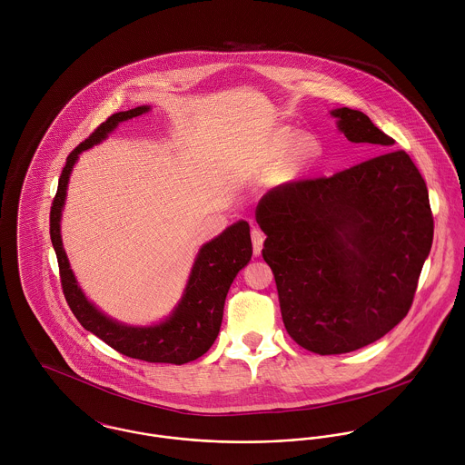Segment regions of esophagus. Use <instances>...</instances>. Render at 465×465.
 <instances>
[{
	"mask_svg": "<svg viewBox=\"0 0 465 465\" xmlns=\"http://www.w3.org/2000/svg\"><path fill=\"white\" fill-rule=\"evenodd\" d=\"M251 236H252V251H254V254L256 256H260L262 254V249H263V242H265V234L260 231V229H252V232H251Z\"/></svg>",
	"mask_w": 465,
	"mask_h": 465,
	"instance_id": "34e87169",
	"label": "esophagus"
}]
</instances>
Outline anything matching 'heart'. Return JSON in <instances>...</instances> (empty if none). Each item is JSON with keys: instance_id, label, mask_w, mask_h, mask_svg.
<instances>
[{"instance_id": "1", "label": "heart", "mask_w": 465, "mask_h": 465, "mask_svg": "<svg viewBox=\"0 0 465 465\" xmlns=\"http://www.w3.org/2000/svg\"><path fill=\"white\" fill-rule=\"evenodd\" d=\"M297 141H299V135H297V134H284V137H282V141H281V144H279V152H281L282 155L288 153V152L297 144ZM312 152H313V148H312V144H308V143H304V144H301V146L297 148L295 164H293V170H295V172H301V170L308 164V161H310V157H312Z\"/></svg>"}]
</instances>
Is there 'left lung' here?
Segmentation results:
<instances>
[{
  "mask_svg": "<svg viewBox=\"0 0 465 465\" xmlns=\"http://www.w3.org/2000/svg\"><path fill=\"white\" fill-rule=\"evenodd\" d=\"M331 116L351 143L394 144L361 111ZM256 222L284 328L322 356L356 351L398 326L433 242L428 188L404 150L273 188Z\"/></svg>",
  "mask_w": 465,
  "mask_h": 465,
  "instance_id": "1",
  "label": "left lung"
}]
</instances>
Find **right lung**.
<instances>
[{
  "label": "right lung",
  "instance_id": "1",
  "mask_svg": "<svg viewBox=\"0 0 465 465\" xmlns=\"http://www.w3.org/2000/svg\"><path fill=\"white\" fill-rule=\"evenodd\" d=\"M148 111L150 105H141L109 116L67 155L50 211V236L59 262L67 306L87 331L96 334L107 345L129 358L150 363L183 365L205 354L218 336L227 292L238 272L251 262L252 256L249 223L245 220L232 223L200 249L184 295L173 313L164 322L146 328L113 321L87 301L73 275L61 238V214L66 200L67 181L78 161V153L104 141L122 122L133 120Z\"/></svg>",
  "mask_w": 465,
  "mask_h": 465
}]
</instances>
